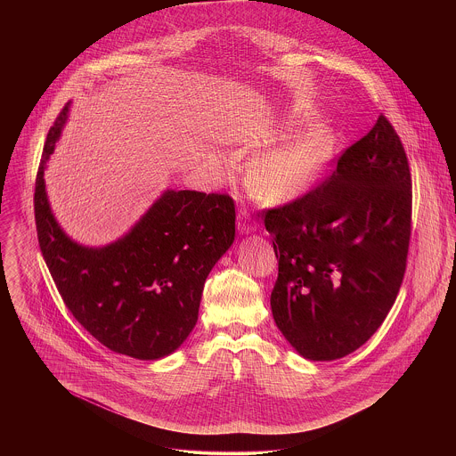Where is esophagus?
I'll return each mask as SVG.
<instances>
[{"instance_id": "1", "label": "esophagus", "mask_w": 456, "mask_h": 456, "mask_svg": "<svg viewBox=\"0 0 456 456\" xmlns=\"http://www.w3.org/2000/svg\"><path fill=\"white\" fill-rule=\"evenodd\" d=\"M237 228L240 233H251L256 230V221L253 217V214L249 212V208L242 207L239 210V217H237Z\"/></svg>"}]
</instances>
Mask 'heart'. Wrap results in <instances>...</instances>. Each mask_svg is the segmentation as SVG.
I'll use <instances>...</instances> for the list:
<instances>
[{
  "instance_id": "obj_1",
  "label": "heart",
  "mask_w": 456,
  "mask_h": 456,
  "mask_svg": "<svg viewBox=\"0 0 456 456\" xmlns=\"http://www.w3.org/2000/svg\"><path fill=\"white\" fill-rule=\"evenodd\" d=\"M328 158V142L316 133H305L279 147L253 167V183L261 193L286 196L309 186Z\"/></svg>"
}]
</instances>
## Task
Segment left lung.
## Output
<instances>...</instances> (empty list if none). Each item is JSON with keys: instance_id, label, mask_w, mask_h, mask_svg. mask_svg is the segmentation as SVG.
Returning a JSON list of instances; mask_svg holds the SVG:
<instances>
[{"instance_id": "1", "label": "left lung", "mask_w": 456, "mask_h": 456, "mask_svg": "<svg viewBox=\"0 0 456 456\" xmlns=\"http://www.w3.org/2000/svg\"><path fill=\"white\" fill-rule=\"evenodd\" d=\"M411 186L400 136L379 116L323 183L263 210L279 260L272 316L304 358H344L383 325L407 265Z\"/></svg>"}]
</instances>
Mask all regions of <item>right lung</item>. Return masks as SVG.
Returning <instances> with one entry per match:
<instances>
[{"instance_id":"obj_1","label":"right lung","mask_w":456,"mask_h":456,"mask_svg":"<svg viewBox=\"0 0 456 456\" xmlns=\"http://www.w3.org/2000/svg\"><path fill=\"white\" fill-rule=\"evenodd\" d=\"M68 110L69 103L49 130L37 174L40 251L68 311L98 342L159 360L195 328L205 279L235 240V203L219 193L167 190L119 240L103 248L73 242L51 210L44 179Z\"/></svg>"}]
</instances>
